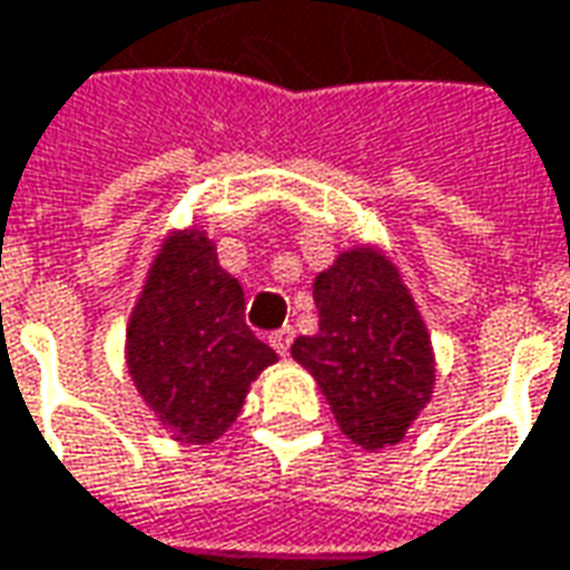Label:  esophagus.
I'll return each instance as SVG.
<instances>
[{
	"label": "esophagus",
	"instance_id": "obj_1",
	"mask_svg": "<svg viewBox=\"0 0 570 570\" xmlns=\"http://www.w3.org/2000/svg\"><path fill=\"white\" fill-rule=\"evenodd\" d=\"M292 342H294V332L292 330H278V332H273V335H269V345L276 347L282 357L288 354V347H292Z\"/></svg>",
	"mask_w": 570,
	"mask_h": 570
}]
</instances>
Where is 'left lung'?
Instances as JSON below:
<instances>
[{"mask_svg": "<svg viewBox=\"0 0 570 570\" xmlns=\"http://www.w3.org/2000/svg\"><path fill=\"white\" fill-rule=\"evenodd\" d=\"M320 332L292 357L320 385L351 442L376 452L404 439L433 399L436 361L417 304L395 263L376 247L338 254L313 282Z\"/></svg>", "mask_w": 570, "mask_h": 570, "instance_id": "8db88e82", "label": "left lung"}]
</instances>
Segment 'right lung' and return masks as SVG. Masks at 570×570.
Instances as JSON below:
<instances>
[{"mask_svg": "<svg viewBox=\"0 0 570 570\" xmlns=\"http://www.w3.org/2000/svg\"><path fill=\"white\" fill-rule=\"evenodd\" d=\"M128 373L178 442L206 445L238 420L247 389L276 351L244 323L238 278L200 228L171 232L128 323Z\"/></svg>", "mask_w": 570, "mask_h": 570, "instance_id": "obj_1", "label": "right lung"}]
</instances>
